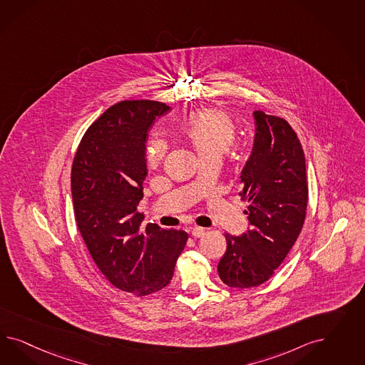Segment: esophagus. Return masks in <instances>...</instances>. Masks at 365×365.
I'll return each instance as SVG.
<instances>
[{
	"instance_id": "obj_1",
	"label": "esophagus",
	"mask_w": 365,
	"mask_h": 365,
	"mask_svg": "<svg viewBox=\"0 0 365 365\" xmlns=\"http://www.w3.org/2000/svg\"><path fill=\"white\" fill-rule=\"evenodd\" d=\"M205 232H206V230H205L203 227H198V226L192 227V230H191V234H192L195 238H200V237H203V235H205Z\"/></svg>"
}]
</instances>
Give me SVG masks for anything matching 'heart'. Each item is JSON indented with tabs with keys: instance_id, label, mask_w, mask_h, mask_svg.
I'll list each match as a JSON object with an SVG mask.
<instances>
[{
	"instance_id": "1",
	"label": "heart",
	"mask_w": 365,
	"mask_h": 365,
	"mask_svg": "<svg viewBox=\"0 0 365 365\" xmlns=\"http://www.w3.org/2000/svg\"><path fill=\"white\" fill-rule=\"evenodd\" d=\"M235 123L225 112L218 110H199L191 115L183 125V135L195 148L200 159L221 158L235 139ZM166 154V144L154 140L148 145L147 160L151 167H158Z\"/></svg>"
}]
</instances>
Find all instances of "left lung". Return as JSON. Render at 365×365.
<instances>
[{
  "label": "left lung",
  "instance_id": "1",
  "mask_svg": "<svg viewBox=\"0 0 365 365\" xmlns=\"http://www.w3.org/2000/svg\"><path fill=\"white\" fill-rule=\"evenodd\" d=\"M252 154L241 173L240 197L249 202V229L225 234L227 249L218 274L230 287L264 284L297 241L307 215L305 155L297 133L278 116L255 110Z\"/></svg>",
  "mask_w": 365,
  "mask_h": 365
}]
</instances>
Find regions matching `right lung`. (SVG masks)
<instances>
[{
  "label": "right lung",
  "instance_id": "add662e5",
  "mask_svg": "<svg viewBox=\"0 0 365 365\" xmlns=\"http://www.w3.org/2000/svg\"><path fill=\"white\" fill-rule=\"evenodd\" d=\"M170 110L153 100L113 104L89 125L71 173L78 230L113 287L147 296L167 287L187 232L143 227L138 205L147 177L145 142L155 119Z\"/></svg>",
  "mask_w": 365,
  "mask_h": 365
}]
</instances>
